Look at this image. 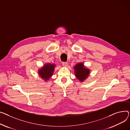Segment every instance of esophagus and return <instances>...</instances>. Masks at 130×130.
I'll return each instance as SVG.
<instances>
[{"mask_svg":"<svg viewBox=\"0 0 130 130\" xmlns=\"http://www.w3.org/2000/svg\"><path fill=\"white\" fill-rule=\"evenodd\" d=\"M62 64H63V65L64 67H67V65H68L67 62H63V63H62Z\"/></svg>","mask_w":130,"mask_h":130,"instance_id":"obj_1","label":"esophagus"}]
</instances>
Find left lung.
Wrapping results in <instances>:
<instances>
[{
    "mask_svg": "<svg viewBox=\"0 0 130 130\" xmlns=\"http://www.w3.org/2000/svg\"><path fill=\"white\" fill-rule=\"evenodd\" d=\"M74 69L75 77L80 82L87 79L90 73V70L86 67L82 62L77 63L74 66Z\"/></svg>",
    "mask_w": 130,
    "mask_h": 130,
    "instance_id": "1",
    "label": "left lung"
}]
</instances>
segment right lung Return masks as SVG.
Wrapping results in <instances>:
<instances>
[{
  "label": "right lung",
  "instance_id": "add662e5",
  "mask_svg": "<svg viewBox=\"0 0 130 130\" xmlns=\"http://www.w3.org/2000/svg\"><path fill=\"white\" fill-rule=\"evenodd\" d=\"M56 64L53 63H45L38 70V74L45 82H47L53 75Z\"/></svg>",
  "mask_w": 130,
  "mask_h": 130
}]
</instances>
